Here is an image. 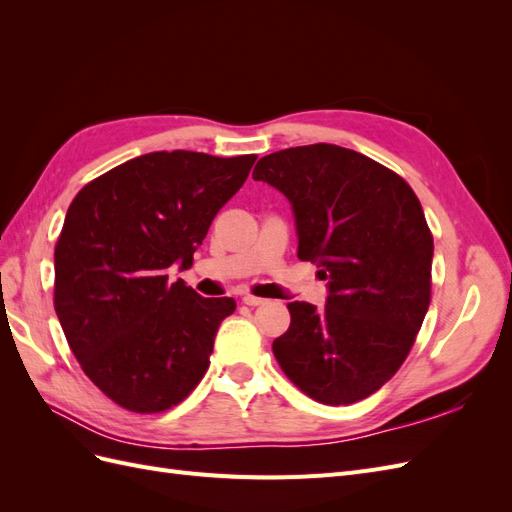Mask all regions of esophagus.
Here are the masks:
<instances>
[{"label": "esophagus", "instance_id": "esophagus-1", "mask_svg": "<svg viewBox=\"0 0 512 512\" xmlns=\"http://www.w3.org/2000/svg\"><path fill=\"white\" fill-rule=\"evenodd\" d=\"M245 305H250V307H258V305H265V299H260V297H254V294H243V299H241Z\"/></svg>", "mask_w": 512, "mask_h": 512}]
</instances>
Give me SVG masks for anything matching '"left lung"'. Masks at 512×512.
I'll return each mask as SVG.
<instances>
[{"instance_id":"1","label":"left lung","mask_w":512,"mask_h":512,"mask_svg":"<svg viewBox=\"0 0 512 512\" xmlns=\"http://www.w3.org/2000/svg\"><path fill=\"white\" fill-rule=\"evenodd\" d=\"M252 177L288 198L297 256L318 262L329 290L320 312L288 303L277 363L320 404L369 397L406 361L429 307L433 237L421 203L393 170L327 143L275 151Z\"/></svg>"}]
</instances>
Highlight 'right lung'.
<instances>
[{
  "label": "right lung",
  "mask_w": 512,
  "mask_h": 512,
  "mask_svg": "<svg viewBox=\"0 0 512 512\" xmlns=\"http://www.w3.org/2000/svg\"><path fill=\"white\" fill-rule=\"evenodd\" d=\"M256 156L153 151L87 183L55 245V312L83 371L121 408L177 406L209 367L235 299H205L170 282Z\"/></svg>",
  "instance_id": "right-lung-1"
}]
</instances>
